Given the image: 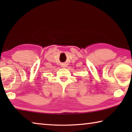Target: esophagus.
<instances>
[{
	"label": "esophagus",
	"mask_w": 132,
	"mask_h": 132,
	"mask_svg": "<svg viewBox=\"0 0 132 132\" xmlns=\"http://www.w3.org/2000/svg\"><path fill=\"white\" fill-rule=\"evenodd\" d=\"M62 68H66L67 64H62Z\"/></svg>",
	"instance_id": "34e87169"
}]
</instances>
